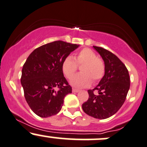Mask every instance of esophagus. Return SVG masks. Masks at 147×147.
Wrapping results in <instances>:
<instances>
[{
    "instance_id": "1",
    "label": "esophagus",
    "mask_w": 147,
    "mask_h": 147,
    "mask_svg": "<svg viewBox=\"0 0 147 147\" xmlns=\"http://www.w3.org/2000/svg\"><path fill=\"white\" fill-rule=\"evenodd\" d=\"M80 90H78V89H75V88L72 89V92H78Z\"/></svg>"
}]
</instances>
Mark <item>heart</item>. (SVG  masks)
Masks as SVG:
<instances>
[{
    "mask_svg": "<svg viewBox=\"0 0 147 147\" xmlns=\"http://www.w3.org/2000/svg\"><path fill=\"white\" fill-rule=\"evenodd\" d=\"M78 65H82L80 67L81 73L75 75L70 80V84L77 88L87 87L92 82L100 80L103 77L105 70L104 62L98 58L93 50L84 48L76 57L69 55L65 58L62 64V69L66 78L70 79L78 69Z\"/></svg>",
    "mask_w": 147,
    "mask_h": 147,
    "instance_id": "1",
    "label": "heart"
}]
</instances>
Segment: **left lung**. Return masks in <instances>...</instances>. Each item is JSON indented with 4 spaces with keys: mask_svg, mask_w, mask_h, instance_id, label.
Here are the masks:
<instances>
[{
    "mask_svg": "<svg viewBox=\"0 0 147 147\" xmlns=\"http://www.w3.org/2000/svg\"><path fill=\"white\" fill-rule=\"evenodd\" d=\"M93 47L104 60L105 75L94 90H88L89 99L82 107L89 116L105 119L115 115L124 104L130 78L126 66L115 55L102 47ZM94 90H97L99 94L94 95Z\"/></svg>",
    "mask_w": 147,
    "mask_h": 147,
    "instance_id": "left-lung-1",
    "label": "left lung"
}]
</instances>
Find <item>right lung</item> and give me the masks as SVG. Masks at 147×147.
Returning a JSON list of instances; mask_svg holds the SVG:
<instances>
[{
	"mask_svg": "<svg viewBox=\"0 0 147 147\" xmlns=\"http://www.w3.org/2000/svg\"><path fill=\"white\" fill-rule=\"evenodd\" d=\"M79 45L54 41L38 47L28 56L22 69L20 82L26 102L40 117L57 115L64 98L72 92L63 75V60Z\"/></svg>",
	"mask_w": 147,
	"mask_h": 147,
	"instance_id": "1",
	"label": "right lung"
}]
</instances>
